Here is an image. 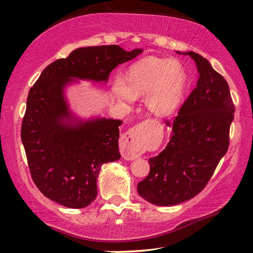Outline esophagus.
Wrapping results in <instances>:
<instances>
[{"label": "esophagus", "instance_id": "obj_1", "mask_svg": "<svg viewBox=\"0 0 253 253\" xmlns=\"http://www.w3.org/2000/svg\"><path fill=\"white\" fill-rule=\"evenodd\" d=\"M143 137V131L138 127L131 128V129L126 131L122 136L121 142H119V147H121V153L125 160H136L140 155Z\"/></svg>", "mask_w": 253, "mask_h": 253}]
</instances>
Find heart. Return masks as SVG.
Masks as SVG:
<instances>
[{
	"label": "heart",
	"instance_id": "heart-1",
	"mask_svg": "<svg viewBox=\"0 0 253 253\" xmlns=\"http://www.w3.org/2000/svg\"><path fill=\"white\" fill-rule=\"evenodd\" d=\"M187 75L177 60L148 57L128 68L125 78L117 79L113 91L119 100L144 96L149 111L165 117L176 111L185 96Z\"/></svg>",
	"mask_w": 253,
	"mask_h": 253
}]
</instances>
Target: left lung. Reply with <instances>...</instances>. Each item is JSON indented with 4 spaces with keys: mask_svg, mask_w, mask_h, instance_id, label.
I'll return each mask as SVG.
<instances>
[{
    "mask_svg": "<svg viewBox=\"0 0 253 253\" xmlns=\"http://www.w3.org/2000/svg\"><path fill=\"white\" fill-rule=\"evenodd\" d=\"M183 54L194 60L199 80L176 118L168 122L172 127L169 144L149 158L148 176L137 184L138 194L160 207L185 202L203 190L228 151L234 117V105L223 77L199 53Z\"/></svg>",
    "mask_w": 253,
    "mask_h": 253,
    "instance_id": "left-lung-1",
    "label": "left lung"
}]
</instances>
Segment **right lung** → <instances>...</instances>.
Here are the masks:
<instances>
[{"label": "right lung", "instance_id": "right-lung-1", "mask_svg": "<svg viewBox=\"0 0 253 253\" xmlns=\"http://www.w3.org/2000/svg\"><path fill=\"white\" fill-rule=\"evenodd\" d=\"M142 52L115 44L78 48L46 67L30 89L21 139L33 182L48 199L70 209L88 207L97 196L102 164L121 158L123 122L77 117L66 87L77 79L106 84L115 68Z\"/></svg>", "mask_w": 253, "mask_h": 253}]
</instances>
